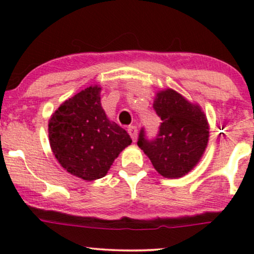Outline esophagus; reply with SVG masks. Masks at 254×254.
I'll return each instance as SVG.
<instances>
[{"label": "esophagus", "mask_w": 254, "mask_h": 254, "mask_svg": "<svg viewBox=\"0 0 254 254\" xmlns=\"http://www.w3.org/2000/svg\"><path fill=\"white\" fill-rule=\"evenodd\" d=\"M128 130V134H129V136L131 137V140L134 142L136 141V137H137V128L135 126H128L127 128Z\"/></svg>", "instance_id": "34e87169"}]
</instances>
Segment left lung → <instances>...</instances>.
<instances>
[{
	"instance_id": "1",
	"label": "left lung",
	"mask_w": 254,
	"mask_h": 254,
	"mask_svg": "<svg viewBox=\"0 0 254 254\" xmlns=\"http://www.w3.org/2000/svg\"><path fill=\"white\" fill-rule=\"evenodd\" d=\"M154 110L161 118L158 133L149 140L144 128L137 145L150 158L154 168L165 178L189 173L202 156L209 128L202 111L172 89L157 93Z\"/></svg>"
}]
</instances>
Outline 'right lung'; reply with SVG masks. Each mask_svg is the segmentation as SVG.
Masks as SVG:
<instances>
[{
	"instance_id": "right-lung-1",
	"label": "right lung",
	"mask_w": 254,
	"mask_h": 254,
	"mask_svg": "<svg viewBox=\"0 0 254 254\" xmlns=\"http://www.w3.org/2000/svg\"><path fill=\"white\" fill-rule=\"evenodd\" d=\"M100 88L90 86L65 100L48 124L51 148L62 168L84 180L103 178L131 143L124 128L107 119Z\"/></svg>"
}]
</instances>
